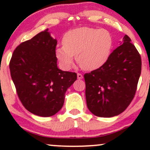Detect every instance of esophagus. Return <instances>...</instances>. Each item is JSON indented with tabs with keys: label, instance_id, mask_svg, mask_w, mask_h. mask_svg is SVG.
Returning <instances> with one entry per match:
<instances>
[{
	"label": "esophagus",
	"instance_id": "34e87169",
	"mask_svg": "<svg viewBox=\"0 0 150 150\" xmlns=\"http://www.w3.org/2000/svg\"><path fill=\"white\" fill-rule=\"evenodd\" d=\"M77 78H78L79 80H81V79L83 78V75H82L81 73H77Z\"/></svg>",
	"mask_w": 150,
	"mask_h": 150
}]
</instances>
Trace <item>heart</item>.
Here are the masks:
<instances>
[{"label": "heart", "instance_id": "heart-1", "mask_svg": "<svg viewBox=\"0 0 150 150\" xmlns=\"http://www.w3.org/2000/svg\"><path fill=\"white\" fill-rule=\"evenodd\" d=\"M113 37L104 29L80 27L68 31L63 38V46L55 51L61 67L68 70L73 66L75 55L82 68L94 70L108 61L113 46Z\"/></svg>", "mask_w": 150, "mask_h": 150}]
</instances>
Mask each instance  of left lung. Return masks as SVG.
Here are the masks:
<instances>
[{
    "label": "left lung",
    "mask_w": 150,
    "mask_h": 150,
    "mask_svg": "<svg viewBox=\"0 0 150 150\" xmlns=\"http://www.w3.org/2000/svg\"><path fill=\"white\" fill-rule=\"evenodd\" d=\"M125 35L101 68L84 75L87 105L93 114L110 118L126 109L135 96L141 74L140 53Z\"/></svg>",
    "instance_id": "left-lung-1"
}]
</instances>
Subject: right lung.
<instances>
[{
    "label": "right lung",
    "instance_id": "obj_1",
    "mask_svg": "<svg viewBox=\"0 0 150 150\" xmlns=\"http://www.w3.org/2000/svg\"><path fill=\"white\" fill-rule=\"evenodd\" d=\"M46 29L15 49L10 61L12 80L22 105L42 117L53 116L64 104L67 89L77 74L57 66V40Z\"/></svg>",
    "mask_w": 150,
    "mask_h": 150
}]
</instances>
